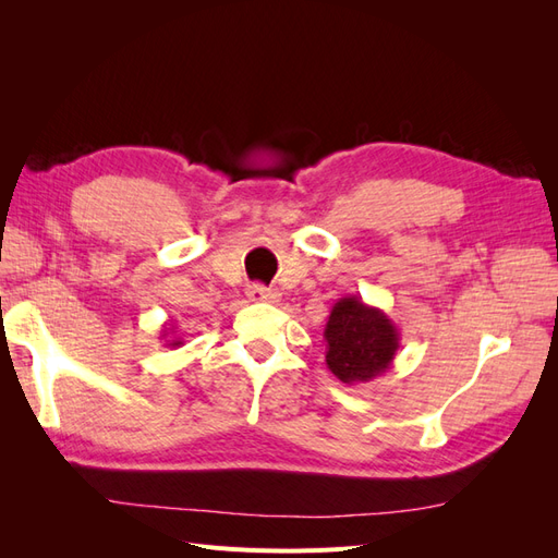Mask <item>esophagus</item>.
Segmentation results:
<instances>
[{
    "label": "esophagus",
    "mask_w": 558,
    "mask_h": 558,
    "mask_svg": "<svg viewBox=\"0 0 558 558\" xmlns=\"http://www.w3.org/2000/svg\"><path fill=\"white\" fill-rule=\"evenodd\" d=\"M246 295H248V300L251 302H279V291H272V289H265V286H260V283H253V286H248V291H246Z\"/></svg>",
    "instance_id": "34e87169"
}]
</instances>
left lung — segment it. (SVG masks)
<instances>
[{
	"label": "left lung",
	"instance_id": "obj_1",
	"mask_svg": "<svg viewBox=\"0 0 558 558\" xmlns=\"http://www.w3.org/2000/svg\"><path fill=\"white\" fill-rule=\"evenodd\" d=\"M326 365L344 384H365L393 365L400 330L379 307L356 295L335 302L324 330Z\"/></svg>",
	"mask_w": 558,
	"mask_h": 558
}]
</instances>
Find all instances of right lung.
Instances as JSON below:
<instances>
[{"mask_svg": "<svg viewBox=\"0 0 558 558\" xmlns=\"http://www.w3.org/2000/svg\"><path fill=\"white\" fill-rule=\"evenodd\" d=\"M160 340H165V347H170V349H177V347H181V344H183V340L179 337V332H177V328H174V326H170V328H165V326H162Z\"/></svg>", "mask_w": 558, "mask_h": 558, "instance_id": "right-lung-1", "label": "right lung"}]
</instances>
